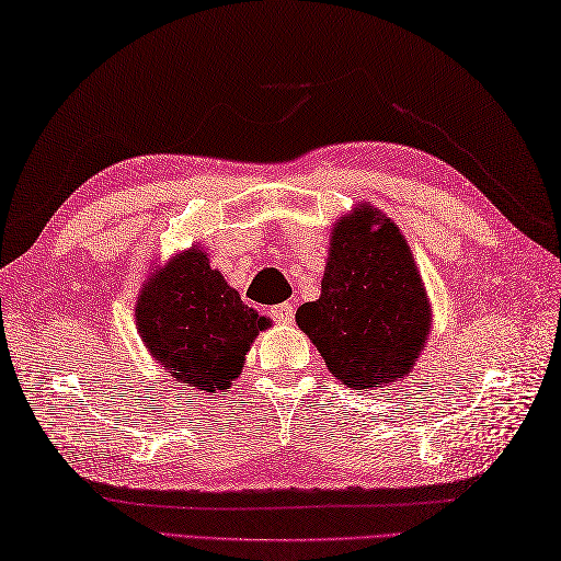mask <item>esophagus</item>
<instances>
[{
	"instance_id": "1",
	"label": "esophagus",
	"mask_w": 561,
	"mask_h": 561,
	"mask_svg": "<svg viewBox=\"0 0 561 561\" xmlns=\"http://www.w3.org/2000/svg\"><path fill=\"white\" fill-rule=\"evenodd\" d=\"M271 317L276 319L278 323H293V319H295V307L290 305V302H283V305H276L271 309Z\"/></svg>"
}]
</instances>
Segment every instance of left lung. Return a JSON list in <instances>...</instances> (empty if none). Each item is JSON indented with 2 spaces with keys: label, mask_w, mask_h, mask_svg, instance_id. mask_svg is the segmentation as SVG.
<instances>
[{
  "label": "left lung",
  "mask_w": 561,
  "mask_h": 561,
  "mask_svg": "<svg viewBox=\"0 0 561 561\" xmlns=\"http://www.w3.org/2000/svg\"><path fill=\"white\" fill-rule=\"evenodd\" d=\"M328 244L321 297L297 309V325L352 390L407 378L431 337L433 309L398 224L374 204H354Z\"/></svg>",
  "instance_id": "obj_1"
}]
</instances>
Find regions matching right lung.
<instances>
[{
    "label": "right lung",
    "mask_w": 561,
    "mask_h": 561,
    "mask_svg": "<svg viewBox=\"0 0 561 561\" xmlns=\"http://www.w3.org/2000/svg\"><path fill=\"white\" fill-rule=\"evenodd\" d=\"M135 325L163 374L202 392H228L271 319L242 302L197 242L167 264H149Z\"/></svg>",
    "instance_id": "right-lung-1"
}]
</instances>
